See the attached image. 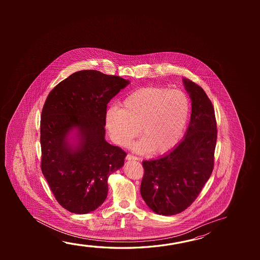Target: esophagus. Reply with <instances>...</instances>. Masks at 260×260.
<instances>
[{
  "mask_svg": "<svg viewBox=\"0 0 260 260\" xmlns=\"http://www.w3.org/2000/svg\"><path fill=\"white\" fill-rule=\"evenodd\" d=\"M126 159H128V160H138L139 158H138L136 156H133L132 154H128V155L126 156Z\"/></svg>",
  "mask_w": 260,
  "mask_h": 260,
  "instance_id": "1",
  "label": "esophagus"
}]
</instances>
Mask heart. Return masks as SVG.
Segmentation results:
<instances>
[{
  "label": "heart",
  "instance_id": "heart-1",
  "mask_svg": "<svg viewBox=\"0 0 260 260\" xmlns=\"http://www.w3.org/2000/svg\"><path fill=\"white\" fill-rule=\"evenodd\" d=\"M189 111V100L182 90L145 87L124 99L122 109H108L106 128L113 142L123 147L141 131L144 138L134 146L137 151L166 153L183 136Z\"/></svg>",
  "mask_w": 260,
  "mask_h": 260
}]
</instances>
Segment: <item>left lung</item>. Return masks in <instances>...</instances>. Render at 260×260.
Masks as SVG:
<instances>
[{
    "label": "left lung",
    "mask_w": 260,
    "mask_h": 260,
    "mask_svg": "<svg viewBox=\"0 0 260 260\" xmlns=\"http://www.w3.org/2000/svg\"><path fill=\"white\" fill-rule=\"evenodd\" d=\"M191 100V116L184 139L169 153L144 160L141 194L149 209L163 216L182 212L210 178L217 142L215 111L204 89L183 79Z\"/></svg>",
    "instance_id": "1"
}]
</instances>
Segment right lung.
I'll use <instances>...</instances> for the list:
<instances>
[{"label": "right lung", "instance_id": "add662e5", "mask_svg": "<svg viewBox=\"0 0 260 260\" xmlns=\"http://www.w3.org/2000/svg\"><path fill=\"white\" fill-rule=\"evenodd\" d=\"M131 81L86 70L60 81L41 116L42 171L59 204L75 214L98 209L126 152L105 141L107 104Z\"/></svg>", "mask_w": 260, "mask_h": 260}]
</instances>
